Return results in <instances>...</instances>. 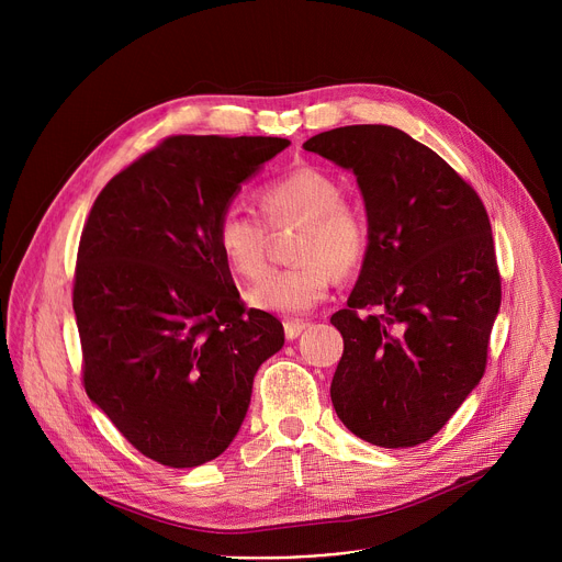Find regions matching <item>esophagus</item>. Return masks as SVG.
Instances as JSON below:
<instances>
[{
  "label": "esophagus",
  "instance_id": "1",
  "mask_svg": "<svg viewBox=\"0 0 562 562\" xmlns=\"http://www.w3.org/2000/svg\"><path fill=\"white\" fill-rule=\"evenodd\" d=\"M305 328H307V323H303V321H286L284 323V335L291 341V339H296Z\"/></svg>",
  "mask_w": 562,
  "mask_h": 562
}]
</instances>
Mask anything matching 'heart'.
<instances>
[{
  "label": "heart",
  "instance_id": "obj_1",
  "mask_svg": "<svg viewBox=\"0 0 562 562\" xmlns=\"http://www.w3.org/2000/svg\"><path fill=\"white\" fill-rule=\"evenodd\" d=\"M341 198L344 191L335 177L312 166L293 168L257 191L255 200L266 223L301 221L303 229L291 255L299 263L257 284L248 293L252 307L284 316L307 314L328 299L335 284L333 269L339 273L358 269L367 257L371 229L358 206ZM214 239L234 276L248 282L263 278L266 229L255 216L239 210L225 212L216 223Z\"/></svg>",
  "mask_w": 562,
  "mask_h": 562
}]
</instances>
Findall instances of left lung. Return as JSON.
Returning <instances> with one entry per match:
<instances>
[{
  "label": "left lung",
  "instance_id": "left-lung-1",
  "mask_svg": "<svg viewBox=\"0 0 562 562\" xmlns=\"http://www.w3.org/2000/svg\"><path fill=\"white\" fill-rule=\"evenodd\" d=\"M303 147L356 175L371 229L348 307L330 318L344 337L335 412L369 445L417 447L485 373L501 307L487 212L445 159L396 127H337Z\"/></svg>",
  "mask_w": 562,
  "mask_h": 562
}]
</instances>
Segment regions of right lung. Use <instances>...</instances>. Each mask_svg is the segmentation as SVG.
Listing matches in <instances>:
<instances>
[{"mask_svg":"<svg viewBox=\"0 0 562 562\" xmlns=\"http://www.w3.org/2000/svg\"><path fill=\"white\" fill-rule=\"evenodd\" d=\"M276 136H170L98 195L75 271L83 387L143 456L187 469L239 432L282 323L246 310L216 248L241 184Z\"/></svg>","mask_w":562,"mask_h":562,"instance_id":"add662e5","label":"right lung"}]
</instances>
